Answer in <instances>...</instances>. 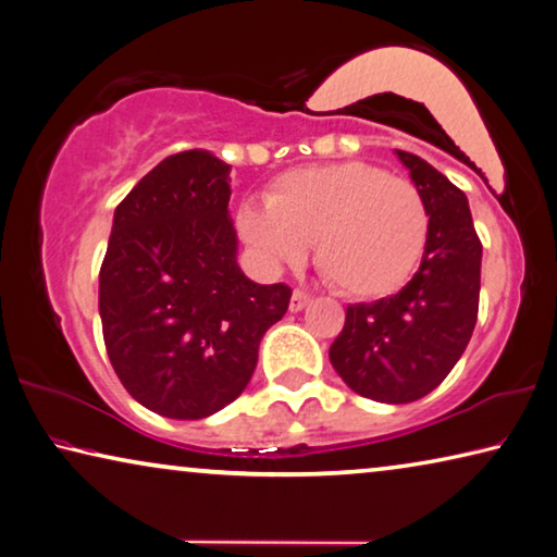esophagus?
<instances>
[{"label": "esophagus", "mask_w": 557, "mask_h": 557, "mask_svg": "<svg viewBox=\"0 0 557 557\" xmlns=\"http://www.w3.org/2000/svg\"><path fill=\"white\" fill-rule=\"evenodd\" d=\"M311 304V294H306V290H300V288H296L294 290V296H290V311L294 313H298V311H304V308Z\"/></svg>", "instance_id": "34e87169"}]
</instances>
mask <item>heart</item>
<instances>
[{
    "label": "heart",
    "mask_w": 557,
    "mask_h": 557,
    "mask_svg": "<svg viewBox=\"0 0 557 557\" xmlns=\"http://www.w3.org/2000/svg\"><path fill=\"white\" fill-rule=\"evenodd\" d=\"M236 230L271 263H296L315 242V269L335 290L385 298L412 281L432 216L414 182L352 160L284 172L267 205L239 207Z\"/></svg>",
    "instance_id": "heart-1"
}]
</instances>
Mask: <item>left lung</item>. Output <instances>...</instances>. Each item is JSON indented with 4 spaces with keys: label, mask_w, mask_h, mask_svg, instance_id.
<instances>
[{
    "label": "left lung",
    "mask_w": 557,
    "mask_h": 557,
    "mask_svg": "<svg viewBox=\"0 0 557 557\" xmlns=\"http://www.w3.org/2000/svg\"><path fill=\"white\" fill-rule=\"evenodd\" d=\"M430 207V244L412 281L389 298L355 304L331 345V362L362 397L407 405L449 375L479 315L481 242L467 195L440 170L397 150Z\"/></svg>",
    "instance_id": "obj_1"
}]
</instances>
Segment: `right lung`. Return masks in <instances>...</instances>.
<instances>
[{"label":"right lung","mask_w":557,"mask_h":557,"mask_svg":"<svg viewBox=\"0 0 557 557\" xmlns=\"http://www.w3.org/2000/svg\"><path fill=\"white\" fill-rule=\"evenodd\" d=\"M230 165L170 154L115 207L98 276L108 358L150 412L202 419L234 403L259 343L288 311L286 284L259 286L236 263Z\"/></svg>","instance_id":"right-lung-1"}]
</instances>
